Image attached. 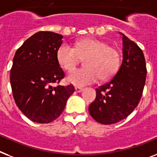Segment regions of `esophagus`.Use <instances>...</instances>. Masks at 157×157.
Instances as JSON below:
<instances>
[{
    "label": "esophagus",
    "mask_w": 157,
    "mask_h": 157,
    "mask_svg": "<svg viewBox=\"0 0 157 157\" xmlns=\"http://www.w3.org/2000/svg\"><path fill=\"white\" fill-rule=\"evenodd\" d=\"M75 90H76V92H77V93H81V92H82L83 90H84V89L81 87H78V86H77V87L75 88Z\"/></svg>",
    "instance_id": "obj_1"
}]
</instances>
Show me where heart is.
<instances>
[{
	"mask_svg": "<svg viewBox=\"0 0 157 157\" xmlns=\"http://www.w3.org/2000/svg\"><path fill=\"white\" fill-rule=\"evenodd\" d=\"M57 59L67 71H72L81 59H85V68L72 72L67 76V81L75 85L84 86L114 76L120 64V54L118 49L106 42L95 39H85L76 42L73 48L63 44L57 51Z\"/></svg>",
	"mask_w": 157,
	"mask_h": 157,
	"instance_id": "b5f03b06",
	"label": "heart"
}]
</instances>
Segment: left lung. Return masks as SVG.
Returning <instances> with one entry per match:
<instances>
[{
    "label": "left lung",
    "instance_id": "1",
    "mask_svg": "<svg viewBox=\"0 0 157 157\" xmlns=\"http://www.w3.org/2000/svg\"><path fill=\"white\" fill-rule=\"evenodd\" d=\"M120 34L122 64L109 82L96 89V98L89 106L90 115L101 124H114L127 118L138 105L145 85L147 68L142 50Z\"/></svg>",
    "mask_w": 157,
    "mask_h": 157
}]
</instances>
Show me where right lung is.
<instances>
[{
  "mask_svg": "<svg viewBox=\"0 0 157 157\" xmlns=\"http://www.w3.org/2000/svg\"><path fill=\"white\" fill-rule=\"evenodd\" d=\"M61 34L39 31L17 50L10 71V85L16 105L29 119L48 123L62 114L67 98L75 91L72 85L53 86L64 77L57 51Z\"/></svg>",
  "mask_w": 157,
  "mask_h": 157,
  "instance_id": "1",
  "label": "right lung"
}]
</instances>
